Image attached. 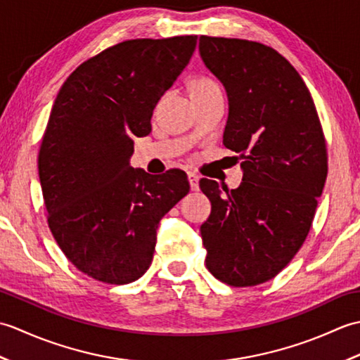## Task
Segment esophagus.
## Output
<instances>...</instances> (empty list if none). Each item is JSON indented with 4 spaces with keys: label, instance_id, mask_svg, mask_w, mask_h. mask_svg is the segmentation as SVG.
<instances>
[{
    "label": "esophagus",
    "instance_id": "obj_1",
    "mask_svg": "<svg viewBox=\"0 0 360 360\" xmlns=\"http://www.w3.org/2000/svg\"><path fill=\"white\" fill-rule=\"evenodd\" d=\"M188 182H190V188L193 190V192H198L200 190V176L193 172H188Z\"/></svg>",
    "mask_w": 360,
    "mask_h": 360
}]
</instances>
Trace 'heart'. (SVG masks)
Instances as JSON below:
<instances>
[{
    "instance_id": "obj_1",
    "label": "heart",
    "mask_w": 360,
    "mask_h": 360,
    "mask_svg": "<svg viewBox=\"0 0 360 360\" xmlns=\"http://www.w3.org/2000/svg\"><path fill=\"white\" fill-rule=\"evenodd\" d=\"M205 83H212L210 80H205V79H202V80H198V82H195L193 85H205Z\"/></svg>"
}]
</instances>
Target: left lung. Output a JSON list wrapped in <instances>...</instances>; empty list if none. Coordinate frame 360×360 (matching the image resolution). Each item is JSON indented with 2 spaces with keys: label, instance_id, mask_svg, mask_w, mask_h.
<instances>
[{
  "label": "left lung",
  "instance_id": "obj_1",
  "mask_svg": "<svg viewBox=\"0 0 360 360\" xmlns=\"http://www.w3.org/2000/svg\"><path fill=\"white\" fill-rule=\"evenodd\" d=\"M200 53L227 93L223 143L243 159L238 188L200 181L212 202L201 226L205 266L227 285L255 286L309 233L328 174L323 129L300 74L269 46L201 35Z\"/></svg>",
  "mask_w": 360,
  "mask_h": 360
}]
</instances>
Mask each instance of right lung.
Wrapping results in <instances>:
<instances>
[{"label": "right lung", "instance_id": "obj_1", "mask_svg": "<svg viewBox=\"0 0 360 360\" xmlns=\"http://www.w3.org/2000/svg\"><path fill=\"white\" fill-rule=\"evenodd\" d=\"M196 35L137 38L83 62L60 88L38 153L48 224L88 277L125 285L147 272L160 218L190 190L187 174L134 170V137L184 71Z\"/></svg>", "mask_w": 360, "mask_h": 360}]
</instances>
